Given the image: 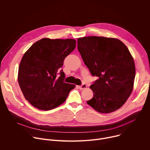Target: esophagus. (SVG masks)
I'll return each mask as SVG.
<instances>
[{
  "label": "esophagus",
  "mask_w": 150,
  "mask_h": 150,
  "mask_svg": "<svg viewBox=\"0 0 150 150\" xmlns=\"http://www.w3.org/2000/svg\"><path fill=\"white\" fill-rule=\"evenodd\" d=\"M87 87V85L85 84V83H82L81 86H79V88L80 90H83V89H85Z\"/></svg>",
  "instance_id": "1"
}]
</instances>
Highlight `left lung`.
Returning a JSON list of instances; mask_svg holds the SVG:
<instances>
[{"label":"left lung","instance_id":"obj_1","mask_svg":"<svg viewBox=\"0 0 150 150\" xmlns=\"http://www.w3.org/2000/svg\"><path fill=\"white\" fill-rule=\"evenodd\" d=\"M78 50L93 76V97L87 103L102 113L114 112L125 104L134 87L135 67L129 50L120 40L90 36L78 38Z\"/></svg>","mask_w":150,"mask_h":150}]
</instances>
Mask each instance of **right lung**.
<instances>
[{
    "label": "right lung",
    "instance_id": "1",
    "mask_svg": "<svg viewBox=\"0 0 150 150\" xmlns=\"http://www.w3.org/2000/svg\"><path fill=\"white\" fill-rule=\"evenodd\" d=\"M74 39L42 38L25 53L18 80L25 99L35 108L50 110L65 101L75 85L64 82L63 61L75 48Z\"/></svg>",
    "mask_w": 150,
    "mask_h": 150
}]
</instances>
